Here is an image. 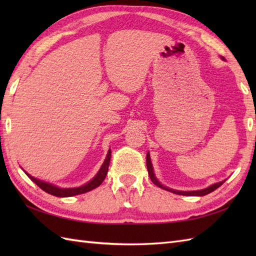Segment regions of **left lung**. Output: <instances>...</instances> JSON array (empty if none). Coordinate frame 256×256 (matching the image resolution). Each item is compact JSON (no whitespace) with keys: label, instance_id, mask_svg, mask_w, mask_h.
<instances>
[{"label":"left lung","instance_id":"left-lung-1","mask_svg":"<svg viewBox=\"0 0 256 256\" xmlns=\"http://www.w3.org/2000/svg\"><path fill=\"white\" fill-rule=\"evenodd\" d=\"M146 166H148V175H150V180L153 182V184H155L157 187H160V188H162V189H165V190H168V192H172V194H180V196H206V194H208L214 192V190H216V188H219V187L221 186V184L226 182V180H224V182H216V184H212V186H210V187H208V188L202 189V190H197V192H178V190L170 189V188H167V187H165V186H162V184H160L158 182V180H157L155 175H154L153 166H152L150 154H148V156H146Z\"/></svg>","mask_w":256,"mask_h":256}]
</instances>
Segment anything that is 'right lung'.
Here are the masks:
<instances>
[{"instance_id": "right-lung-1", "label": "right lung", "mask_w": 256, "mask_h": 256, "mask_svg": "<svg viewBox=\"0 0 256 256\" xmlns=\"http://www.w3.org/2000/svg\"><path fill=\"white\" fill-rule=\"evenodd\" d=\"M110 160H111V150H108V155L106 157V160L102 164L99 172L96 174V176L92 179L91 182L86 184L84 186H81L78 188H58L56 186H54V184H52L38 180V179L32 177L30 174L26 172V175L28 176L32 180L37 184L38 187L42 188L44 192H46L48 194L56 196V197H72V196L88 192H90V190L99 187L100 184L103 182V180L106 179V176L108 170V165H110Z\"/></svg>"}]
</instances>
